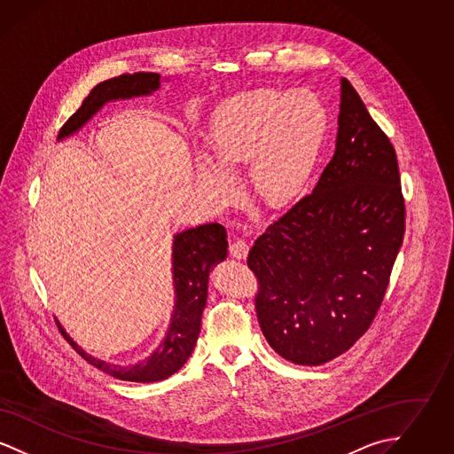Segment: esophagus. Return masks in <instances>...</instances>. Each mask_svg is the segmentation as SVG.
<instances>
[{"instance_id":"esophagus-1","label":"esophagus","mask_w":454,"mask_h":454,"mask_svg":"<svg viewBox=\"0 0 454 454\" xmlns=\"http://www.w3.org/2000/svg\"><path fill=\"white\" fill-rule=\"evenodd\" d=\"M248 250H250V247H248V243L245 241V239H233L231 243H230V254H231V257H235V259H247V255H248Z\"/></svg>"}]
</instances>
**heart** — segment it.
Segmentation results:
<instances>
[{
  "mask_svg": "<svg viewBox=\"0 0 454 454\" xmlns=\"http://www.w3.org/2000/svg\"><path fill=\"white\" fill-rule=\"evenodd\" d=\"M328 114L308 90H257L219 108L209 128V154L197 160L195 180L215 206L233 202L237 185L227 168L247 165L252 192L269 207L300 194L324 145Z\"/></svg>",
  "mask_w": 454,
  "mask_h": 454,
  "instance_id": "obj_1",
  "label": "heart"
}]
</instances>
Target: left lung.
<instances>
[{"instance_id": "1", "label": "left lung", "mask_w": 454, "mask_h": 454, "mask_svg": "<svg viewBox=\"0 0 454 454\" xmlns=\"http://www.w3.org/2000/svg\"><path fill=\"white\" fill-rule=\"evenodd\" d=\"M405 233V200L388 136L346 78L335 153L309 195L267 226L248 267L260 328L281 357L320 366L372 324Z\"/></svg>"}]
</instances>
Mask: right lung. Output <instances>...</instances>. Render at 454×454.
I'll return each mask as SVG.
<instances>
[{
	"mask_svg": "<svg viewBox=\"0 0 454 454\" xmlns=\"http://www.w3.org/2000/svg\"><path fill=\"white\" fill-rule=\"evenodd\" d=\"M160 78L161 76L158 73H134L121 74L98 83L90 91L82 107L66 121L58 139H65L82 129L107 102L152 95L160 88ZM226 230L217 223L200 224L175 235L172 250L175 306L172 320L161 344L141 363L130 366L110 364L87 354L58 322L61 333L87 363L117 380L136 383L161 381L176 372L191 357L200 332L202 311L207 301L209 272L219 262L226 259Z\"/></svg>",
	"mask_w": 454,
	"mask_h": 454,
	"instance_id": "right-lung-1",
	"label": "right lung"
}]
</instances>
